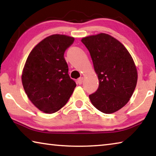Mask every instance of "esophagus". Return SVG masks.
<instances>
[{"mask_svg": "<svg viewBox=\"0 0 156 156\" xmlns=\"http://www.w3.org/2000/svg\"><path fill=\"white\" fill-rule=\"evenodd\" d=\"M83 80H84V78H83V77H81V78H80L78 80V83L79 84H83Z\"/></svg>", "mask_w": 156, "mask_h": 156, "instance_id": "1", "label": "esophagus"}]
</instances>
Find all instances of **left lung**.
I'll list each match as a JSON object with an SVG mask.
<instances>
[{"label":"left lung","instance_id":"left-lung-1","mask_svg":"<svg viewBox=\"0 0 156 156\" xmlns=\"http://www.w3.org/2000/svg\"><path fill=\"white\" fill-rule=\"evenodd\" d=\"M90 53L98 88L89 95L92 105L100 112L112 113L129 102L138 80L136 65L125 46L113 37L99 34L82 39Z\"/></svg>","mask_w":156,"mask_h":156}]
</instances>
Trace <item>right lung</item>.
<instances>
[{
    "mask_svg": "<svg viewBox=\"0 0 156 156\" xmlns=\"http://www.w3.org/2000/svg\"><path fill=\"white\" fill-rule=\"evenodd\" d=\"M73 37L54 34L40 42L30 52L22 74L29 99L41 112L55 113L64 107L76 86L69 77L64 54Z\"/></svg>",
    "mask_w": 156,
    "mask_h": 156,
    "instance_id": "1",
    "label": "right lung"
}]
</instances>
